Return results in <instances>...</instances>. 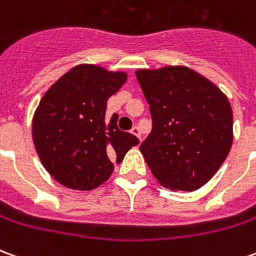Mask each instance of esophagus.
Masks as SVG:
<instances>
[{"mask_svg": "<svg viewBox=\"0 0 256 256\" xmlns=\"http://www.w3.org/2000/svg\"><path fill=\"white\" fill-rule=\"evenodd\" d=\"M130 133L134 134V136H136V137H138V138L141 140V133H140V128H138V126H134V128H132V130H130Z\"/></svg>", "mask_w": 256, "mask_h": 256, "instance_id": "esophagus-1", "label": "esophagus"}]
</instances>
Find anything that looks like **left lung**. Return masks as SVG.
Instances as JSON below:
<instances>
[{
  "label": "left lung",
  "instance_id": "8db88e82",
  "mask_svg": "<svg viewBox=\"0 0 256 256\" xmlns=\"http://www.w3.org/2000/svg\"><path fill=\"white\" fill-rule=\"evenodd\" d=\"M152 130L140 146L164 188L192 192L214 177L233 142V112L220 88L182 66L138 70Z\"/></svg>",
  "mask_w": 256,
  "mask_h": 256
}]
</instances>
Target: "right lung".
Masks as SVG:
<instances>
[{"label": "right lung", "mask_w": 256, "mask_h": 256, "mask_svg": "<svg viewBox=\"0 0 256 256\" xmlns=\"http://www.w3.org/2000/svg\"><path fill=\"white\" fill-rule=\"evenodd\" d=\"M126 72L80 64L64 74L44 94L32 118V141L46 172L70 189L92 190L111 177L138 144L118 128V115L106 119V101L122 88Z\"/></svg>", "instance_id": "obj_1"}]
</instances>
